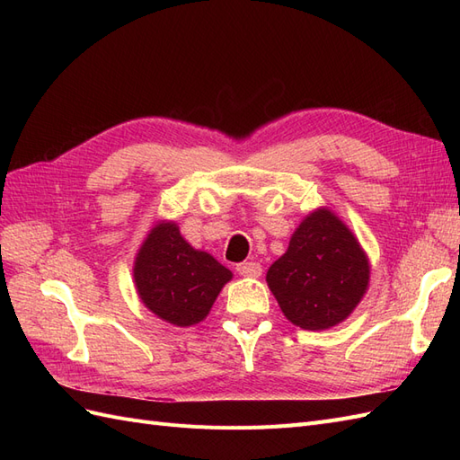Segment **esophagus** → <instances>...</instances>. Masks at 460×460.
Here are the masks:
<instances>
[{"instance_id": "esophagus-1", "label": "esophagus", "mask_w": 460, "mask_h": 460, "mask_svg": "<svg viewBox=\"0 0 460 460\" xmlns=\"http://www.w3.org/2000/svg\"><path fill=\"white\" fill-rule=\"evenodd\" d=\"M235 270H238L240 276H245V278H259L262 274V267H261L259 262H255V261L240 262L238 267H235Z\"/></svg>"}]
</instances>
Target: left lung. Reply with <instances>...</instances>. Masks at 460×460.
Masks as SVG:
<instances>
[{
	"label": "left lung",
	"mask_w": 460,
	"mask_h": 460,
	"mask_svg": "<svg viewBox=\"0 0 460 460\" xmlns=\"http://www.w3.org/2000/svg\"><path fill=\"white\" fill-rule=\"evenodd\" d=\"M368 257L330 208H316L272 262L267 284L284 316L303 330H328L349 316L367 294Z\"/></svg>",
	"instance_id": "8db88e82"
}]
</instances>
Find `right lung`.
Segmentation results:
<instances>
[{
  "label": "right lung",
  "mask_w": 460,
  "mask_h": 460,
  "mask_svg": "<svg viewBox=\"0 0 460 460\" xmlns=\"http://www.w3.org/2000/svg\"><path fill=\"white\" fill-rule=\"evenodd\" d=\"M232 272L193 249L176 222L151 228L134 261V282L146 307L174 326L198 324L211 311Z\"/></svg>",
  "instance_id": "obj_1"
}]
</instances>
